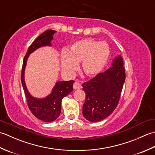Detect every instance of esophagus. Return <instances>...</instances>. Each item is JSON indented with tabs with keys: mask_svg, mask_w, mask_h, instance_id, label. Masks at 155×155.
Listing matches in <instances>:
<instances>
[{
	"mask_svg": "<svg viewBox=\"0 0 155 155\" xmlns=\"http://www.w3.org/2000/svg\"><path fill=\"white\" fill-rule=\"evenodd\" d=\"M81 84H79L78 83H77V82H75V83L73 84V88L75 90H77V89H80L81 88Z\"/></svg>",
	"mask_w": 155,
	"mask_h": 155,
	"instance_id": "esophagus-1",
	"label": "esophagus"
}]
</instances>
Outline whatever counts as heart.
Wrapping results in <instances>:
<instances>
[{
  "label": "heart",
  "instance_id": "1",
  "mask_svg": "<svg viewBox=\"0 0 155 155\" xmlns=\"http://www.w3.org/2000/svg\"><path fill=\"white\" fill-rule=\"evenodd\" d=\"M109 54V47L106 42L82 39L72 44L68 51L62 52L61 67L66 73L71 74L76 71L77 64L81 62L83 73L93 77L104 68Z\"/></svg>",
  "mask_w": 155,
  "mask_h": 155
}]
</instances>
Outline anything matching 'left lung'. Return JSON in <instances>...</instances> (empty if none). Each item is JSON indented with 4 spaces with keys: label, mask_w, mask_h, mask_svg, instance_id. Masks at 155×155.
<instances>
[{
    "label": "left lung",
    "mask_w": 155,
    "mask_h": 155,
    "mask_svg": "<svg viewBox=\"0 0 155 155\" xmlns=\"http://www.w3.org/2000/svg\"><path fill=\"white\" fill-rule=\"evenodd\" d=\"M123 65L121 56H118L110 68L82 84L86 94L83 114L88 120L96 123L103 120L117 107L125 81Z\"/></svg>",
    "instance_id": "left-lung-1"
}]
</instances>
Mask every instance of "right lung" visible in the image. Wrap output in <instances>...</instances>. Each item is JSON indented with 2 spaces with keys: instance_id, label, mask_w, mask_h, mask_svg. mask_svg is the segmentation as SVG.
I'll return each mask as SVG.
<instances>
[{
  "instance_id": "1",
  "label": "right lung",
  "mask_w": 155,
  "mask_h": 155,
  "mask_svg": "<svg viewBox=\"0 0 155 155\" xmlns=\"http://www.w3.org/2000/svg\"><path fill=\"white\" fill-rule=\"evenodd\" d=\"M56 31L47 30L39 35L29 47L23 59L21 72V82L29 109L34 116L45 122H52L58 117L61 111L62 99L73 90L74 81H59L56 83L52 93L46 98H36L32 97L26 87L24 74L27 61L29 54L43 46H51V40Z\"/></svg>"
}]
</instances>
